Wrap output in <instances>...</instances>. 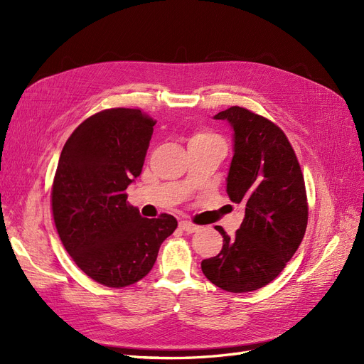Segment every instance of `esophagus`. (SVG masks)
<instances>
[{
	"mask_svg": "<svg viewBox=\"0 0 364 364\" xmlns=\"http://www.w3.org/2000/svg\"><path fill=\"white\" fill-rule=\"evenodd\" d=\"M179 228L183 230V232H186V234L197 232V230L200 229L197 225H194V223H191V222H185V220H183V222L179 223Z\"/></svg>",
	"mask_w": 364,
	"mask_h": 364,
	"instance_id": "1",
	"label": "esophagus"
}]
</instances>
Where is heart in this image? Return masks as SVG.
<instances>
[{
    "label": "heart",
    "instance_id": "1",
    "mask_svg": "<svg viewBox=\"0 0 364 364\" xmlns=\"http://www.w3.org/2000/svg\"><path fill=\"white\" fill-rule=\"evenodd\" d=\"M209 139H218V138L211 134H206V132H197V134L191 138V141H209Z\"/></svg>",
    "mask_w": 364,
    "mask_h": 364
}]
</instances>
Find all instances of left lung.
Listing matches in <instances>:
<instances>
[{
  "label": "left lung",
  "instance_id": "1",
  "mask_svg": "<svg viewBox=\"0 0 364 364\" xmlns=\"http://www.w3.org/2000/svg\"><path fill=\"white\" fill-rule=\"evenodd\" d=\"M214 118L228 121L234 132L226 193L246 209L234 237L217 226L223 249L202 261V272L222 290L253 291L278 277L305 235L304 176L287 136L267 118L240 106Z\"/></svg>",
  "mask_w": 364,
  "mask_h": 364
}]
</instances>
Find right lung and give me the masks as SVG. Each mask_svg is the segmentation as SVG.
Masks as SVG:
<instances>
[{"label": "right lung", "mask_w": 364, "mask_h": 364, "mask_svg": "<svg viewBox=\"0 0 364 364\" xmlns=\"http://www.w3.org/2000/svg\"><path fill=\"white\" fill-rule=\"evenodd\" d=\"M153 126L139 109H106L85 119L60 153L51 191L54 223L77 266L106 287L144 278L178 228L170 214L144 218L126 202Z\"/></svg>", "instance_id": "right-lung-1"}]
</instances>
